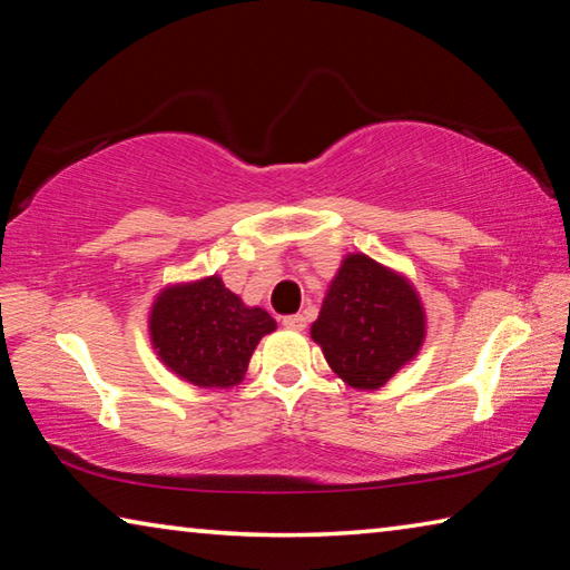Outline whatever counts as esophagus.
Wrapping results in <instances>:
<instances>
[{
    "label": "esophagus",
    "mask_w": 570,
    "mask_h": 570,
    "mask_svg": "<svg viewBox=\"0 0 570 570\" xmlns=\"http://www.w3.org/2000/svg\"><path fill=\"white\" fill-rule=\"evenodd\" d=\"M284 326L292 332H302L306 326V316L304 314H292V316H284Z\"/></svg>",
    "instance_id": "1"
}]
</instances>
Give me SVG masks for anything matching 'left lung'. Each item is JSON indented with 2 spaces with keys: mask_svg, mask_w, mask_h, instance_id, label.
Listing matches in <instances>:
<instances>
[{
  "mask_svg": "<svg viewBox=\"0 0 570 570\" xmlns=\"http://www.w3.org/2000/svg\"><path fill=\"white\" fill-rule=\"evenodd\" d=\"M312 340L350 387L380 390L422 350L424 306L407 276L350 254L326 288Z\"/></svg>",
  "mask_w": 570,
  "mask_h": 570,
  "instance_id": "obj_1",
  "label": "left lung"
}]
</instances>
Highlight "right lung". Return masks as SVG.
<instances>
[{
    "instance_id": "add662e5",
    "label": "right lung",
    "mask_w": 570,
    "mask_h": 570,
    "mask_svg": "<svg viewBox=\"0 0 570 570\" xmlns=\"http://www.w3.org/2000/svg\"><path fill=\"white\" fill-rule=\"evenodd\" d=\"M276 330L262 306H246L220 276L166 286L156 296L148 332L158 360L196 387H234L262 336Z\"/></svg>"
}]
</instances>
